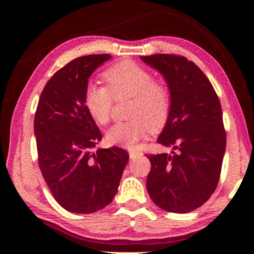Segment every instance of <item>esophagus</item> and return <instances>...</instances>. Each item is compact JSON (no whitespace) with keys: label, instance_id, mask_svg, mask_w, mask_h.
Wrapping results in <instances>:
<instances>
[{"label":"esophagus","instance_id":"1","mask_svg":"<svg viewBox=\"0 0 254 254\" xmlns=\"http://www.w3.org/2000/svg\"><path fill=\"white\" fill-rule=\"evenodd\" d=\"M142 154L140 151H135V150H129V157L131 158V159H134V158H136V157H140Z\"/></svg>","mask_w":254,"mask_h":254}]
</instances>
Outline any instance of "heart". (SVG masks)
I'll list each match as a JSON object with an SVG mask.
<instances>
[{"label": "heart", "mask_w": 254, "mask_h": 254, "mask_svg": "<svg viewBox=\"0 0 254 254\" xmlns=\"http://www.w3.org/2000/svg\"><path fill=\"white\" fill-rule=\"evenodd\" d=\"M106 86L89 84L84 92V105L98 125L109 123L114 97L130 96L128 121L117 123L107 130L109 143L134 148L147 137L149 130L164 126L171 110V93L164 83L155 81L148 69L133 61H123L104 72Z\"/></svg>", "instance_id": "1"}]
</instances>
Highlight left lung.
Returning <instances> with one entry per match:
<instances>
[{"label":"left lung","instance_id":"left-lung-1","mask_svg":"<svg viewBox=\"0 0 254 254\" xmlns=\"http://www.w3.org/2000/svg\"><path fill=\"white\" fill-rule=\"evenodd\" d=\"M158 70L171 93V110L157 138L171 155L147 157V190L156 206L185 214L202 206L216 190L227 144L220 99L202 70L173 54L141 57Z\"/></svg>","mask_w":254,"mask_h":254}]
</instances>
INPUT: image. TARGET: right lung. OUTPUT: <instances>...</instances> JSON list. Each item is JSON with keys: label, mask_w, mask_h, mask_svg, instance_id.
<instances>
[{"label": "right lung", "mask_w": 254, "mask_h": 254, "mask_svg": "<svg viewBox=\"0 0 254 254\" xmlns=\"http://www.w3.org/2000/svg\"><path fill=\"white\" fill-rule=\"evenodd\" d=\"M110 54L75 59L46 83L34 116L38 161L65 210L91 214L112 202L128 158L125 149H97L102 133L84 105L89 77Z\"/></svg>", "instance_id": "add662e5"}]
</instances>
